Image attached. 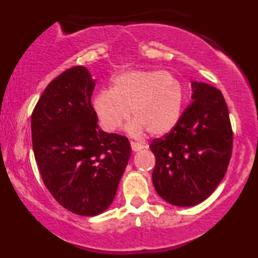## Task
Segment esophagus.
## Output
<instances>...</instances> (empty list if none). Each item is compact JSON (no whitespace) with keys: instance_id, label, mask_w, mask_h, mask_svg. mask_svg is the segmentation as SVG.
Here are the masks:
<instances>
[{"instance_id":"1","label":"esophagus","mask_w":258,"mask_h":258,"mask_svg":"<svg viewBox=\"0 0 258 258\" xmlns=\"http://www.w3.org/2000/svg\"><path fill=\"white\" fill-rule=\"evenodd\" d=\"M131 148H132L133 152H139V150L143 149V146L137 143V142H131Z\"/></svg>"}]
</instances>
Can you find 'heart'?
Here are the masks:
<instances>
[{"label":"heart","mask_w":258,"mask_h":258,"mask_svg":"<svg viewBox=\"0 0 258 258\" xmlns=\"http://www.w3.org/2000/svg\"><path fill=\"white\" fill-rule=\"evenodd\" d=\"M183 105L182 82L161 70L135 69L117 74L112 78L111 90L97 92L92 98V109L106 132L119 130L132 112L135 120L127 131L133 136L144 131L153 137L170 133L179 122Z\"/></svg>","instance_id":"obj_1"}]
</instances>
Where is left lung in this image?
<instances>
[{
	"label": "left lung",
	"mask_w": 258,
	"mask_h": 258,
	"mask_svg": "<svg viewBox=\"0 0 258 258\" xmlns=\"http://www.w3.org/2000/svg\"><path fill=\"white\" fill-rule=\"evenodd\" d=\"M190 105L177 126L149 148L155 155L153 184L174 206H194L207 199L229 165L233 132L220 90L191 81Z\"/></svg>",
	"instance_id": "obj_1"
}]
</instances>
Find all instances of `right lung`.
I'll use <instances>...</instances> for the list:
<instances>
[{
  "instance_id": "obj_1",
  "label": "right lung",
  "mask_w": 258,
  "mask_h": 258,
  "mask_svg": "<svg viewBox=\"0 0 258 258\" xmlns=\"http://www.w3.org/2000/svg\"><path fill=\"white\" fill-rule=\"evenodd\" d=\"M85 67L49 82L31 115L35 160L44 185L69 211L97 216L111 205L131 156L128 139L99 128Z\"/></svg>"
}]
</instances>
